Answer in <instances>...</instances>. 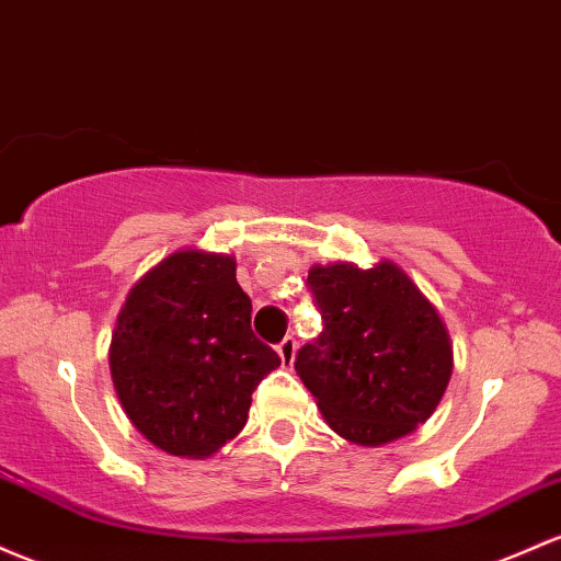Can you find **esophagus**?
Wrapping results in <instances>:
<instances>
[{"label":"esophagus","instance_id":"1","mask_svg":"<svg viewBox=\"0 0 561 561\" xmlns=\"http://www.w3.org/2000/svg\"><path fill=\"white\" fill-rule=\"evenodd\" d=\"M276 351H279V356H282V362H285V365H293L295 351H298V341H295L293 335H287L285 341H282L279 346H276Z\"/></svg>","mask_w":561,"mask_h":561}]
</instances>
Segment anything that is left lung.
I'll use <instances>...</instances> for the list:
<instances>
[{"label": "left lung", "mask_w": 561, "mask_h": 561, "mask_svg": "<svg viewBox=\"0 0 561 561\" xmlns=\"http://www.w3.org/2000/svg\"><path fill=\"white\" fill-rule=\"evenodd\" d=\"M309 290L324 328L295 354V370L328 426L378 447L415 431L453 375L445 324L410 276L383 261L313 266Z\"/></svg>", "instance_id": "obj_1"}]
</instances>
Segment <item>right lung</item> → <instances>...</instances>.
Instances as JSON below:
<instances>
[{
  "mask_svg": "<svg viewBox=\"0 0 561 561\" xmlns=\"http://www.w3.org/2000/svg\"><path fill=\"white\" fill-rule=\"evenodd\" d=\"M250 319L229 255L175 252L133 287L108 362L122 408L151 445L202 458L244 428L252 391L282 365Z\"/></svg>",
  "mask_w": 561,
  "mask_h": 561,
  "instance_id": "right-lung-1",
  "label": "right lung"
}]
</instances>
